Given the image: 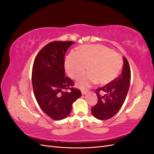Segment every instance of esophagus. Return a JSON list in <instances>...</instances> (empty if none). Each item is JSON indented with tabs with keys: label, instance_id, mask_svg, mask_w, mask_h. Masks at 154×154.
<instances>
[{
	"label": "esophagus",
	"instance_id": "esophagus-1",
	"mask_svg": "<svg viewBox=\"0 0 154 154\" xmlns=\"http://www.w3.org/2000/svg\"><path fill=\"white\" fill-rule=\"evenodd\" d=\"M87 92H88V91H84V90H82V95H84V94H86Z\"/></svg>",
	"mask_w": 154,
	"mask_h": 154
}]
</instances>
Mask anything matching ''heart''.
<instances>
[{"mask_svg":"<svg viewBox=\"0 0 154 154\" xmlns=\"http://www.w3.org/2000/svg\"><path fill=\"white\" fill-rule=\"evenodd\" d=\"M88 67L90 73L81 77L77 82L81 88H87L96 83L104 85L112 82L122 69L123 59L105 46L84 45L77 51H72L65 62L66 71L73 79L84 74Z\"/></svg>","mask_w":154,"mask_h":154,"instance_id":"obj_1","label":"heart"}]
</instances>
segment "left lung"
Wrapping results in <instances>:
<instances>
[{
	"mask_svg": "<svg viewBox=\"0 0 154 154\" xmlns=\"http://www.w3.org/2000/svg\"><path fill=\"white\" fill-rule=\"evenodd\" d=\"M131 72L127 58L123 57V67L119 77L109 84L96 89L98 97L97 104L91 109L92 115L100 120L109 119L113 117L122 108L129 89ZM101 91L105 94L101 96Z\"/></svg>",
	"mask_w": 154,
	"mask_h": 154,
	"instance_id": "obj_1",
	"label": "left lung"
}]
</instances>
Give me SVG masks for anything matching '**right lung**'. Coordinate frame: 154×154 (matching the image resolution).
I'll return each mask as SVG.
<instances>
[{
	"label": "right lung",
	"mask_w": 154,
	"mask_h": 154,
	"mask_svg": "<svg viewBox=\"0 0 154 154\" xmlns=\"http://www.w3.org/2000/svg\"><path fill=\"white\" fill-rule=\"evenodd\" d=\"M74 42L54 41L42 49L35 60L32 85L37 103L45 114L54 120L66 118L72 103L82 96L72 87L73 82L65 76L66 52ZM69 89V92L63 91Z\"/></svg>",
	"instance_id": "1"
}]
</instances>
